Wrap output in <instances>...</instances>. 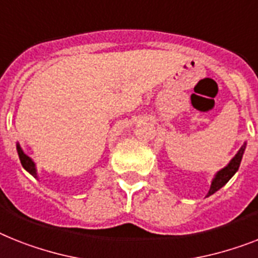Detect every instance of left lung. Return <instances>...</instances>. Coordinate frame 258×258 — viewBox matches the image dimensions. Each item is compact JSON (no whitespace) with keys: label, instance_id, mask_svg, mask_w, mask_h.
I'll use <instances>...</instances> for the list:
<instances>
[{"label":"left lung","instance_id":"8db88e82","mask_svg":"<svg viewBox=\"0 0 258 258\" xmlns=\"http://www.w3.org/2000/svg\"><path fill=\"white\" fill-rule=\"evenodd\" d=\"M244 150H245V145H242L241 149L239 150V153H237V154L233 157V159H232L231 162H229V165L227 166V167H224L223 170H220V171L216 174L215 179L212 180V184H211V188H210V191H208L207 197H210V195H212L214 192H216L219 188H221V187L224 186L225 183L231 179L232 176L235 175V172L237 171L240 167V162H241Z\"/></svg>","mask_w":258,"mask_h":258}]
</instances>
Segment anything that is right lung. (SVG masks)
Segmentation results:
<instances>
[{
  "mask_svg": "<svg viewBox=\"0 0 258 258\" xmlns=\"http://www.w3.org/2000/svg\"><path fill=\"white\" fill-rule=\"evenodd\" d=\"M17 152H18L19 159H21V163H22L23 167H25V169H26L27 171H29L30 174H31V175L37 178L35 165H34V162H33V161H31V158H30V157H27V155L22 152V149L19 148V145H17Z\"/></svg>",
  "mask_w": 258,
  "mask_h": 258,
  "instance_id": "1",
  "label": "right lung"
}]
</instances>
